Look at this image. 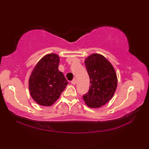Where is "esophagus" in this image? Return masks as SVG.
Listing matches in <instances>:
<instances>
[{
    "mask_svg": "<svg viewBox=\"0 0 149 149\" xmlns=\"http://www.w3.org/2000/svg\"><path fill=\"white\" fill-rule=\"evenodd\" d=\"M76 83H77V81H76V79H73V80L71 81V83H72V84H74V85H75V84H76Z\"/></svg>",
    "mask_w": 149,
    "mask_h": 149,
    "instance_id": "obj_1",
    "label": "esophagus"
}]
</instances>
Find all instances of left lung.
Masks as SVG:
<instances>
[{
	"label": "left lung",
	"instance_id": "1",
	"mask_svg": "<svg viewBox=\"0 0 149 149\" xmlns=\"http://www.w3.org/2000/svg\"><path fill=\"white\" fill-rule=\"evenodd\" d=\"M84 63L91 85L83 97L87 106L97 108L105 105L113 97L117 87L116 74L108 60L99 54L88 56Z\"/></svg>",
	"mask_w": 149,
	"mask_h": 149
}]
</instances>
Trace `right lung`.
<instances>
[{"label": "right lung", "instance_id": "obj_1", "mask_svg": "<svg viewBox=\"0 0 149 149\" xmlns=\"http://www.w3.org/2000/svg\"><path fill=\"white\" fill-rule=\"evenodd\" d=\"M59 56L49 54L41 59L31 73L29 88L31 97L41 106H50L59 99L68 81L58 69Z\"/></svg>", "mask_w": 149, "mask_h": 149}]
</instances>
